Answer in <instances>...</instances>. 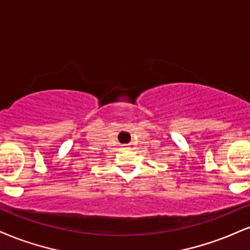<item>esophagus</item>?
<instances>
[{"label":"esophagus","instance_id":"1","mask_svg":"<svg viewBox=\"0 0 250 250\" xmlns=\"http://www.w3.org/2000/svg\"><path fill=\"white\" fill-rule=\"evenodd\" d=\"M123 148H125V149H129V146H123Z\"/></svg>","mask_w":250,"mask_h":250}]
</instances>
